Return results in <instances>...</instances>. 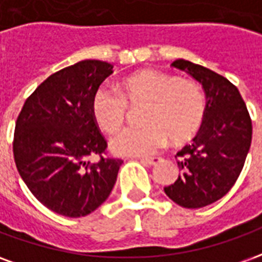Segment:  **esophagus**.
I'll use <instances>...</instances> for the list:
<instances>
[{"instance_id":"34e87169","label":"esophagus","mask_w":262,"mask_h":262,"mask_svg":"<svg viewBox=\"0 0 262 262\" xmlns=\"http://www.w3.org/2000/svg\"><path fill=\"white\" fill-rule=\"evenodd\" d=\"M140 163L146 165H156L161 163V159L160 157H146V159L143 157V159H140Z\"/></svg>"}]
</instances>
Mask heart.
Segmentation results:
<instances>
[{
    "label": "heart",
    "instance_id": "heart-1",
    "mask_svg": "<svg viewBox=\"0 0 262 262\" xmlns=\"http://www.w3.org/2000/svg\"><path fill=\"white\" fill-rule=\"evenodd\" d=\"M129 106H144V126L127 127L111 140L112 151L120 156H148L164 146L168 137L176 144L189 142L201 130L206 101L201 86L189 80L157 70H140L120 82V94L105 86L92 97V116L105 132L125 123Z\"/></svg>",
    "mask_w": 262,
    "mask_h": 262
}]
</instances>
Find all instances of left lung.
<instances>
[{
	"instance_id": "obj_1",
	"label": "left lung",
	"mask_w": 262,
	"mask_h": 262,
	"mask_svg": "<svg viewBox=\"0 0 262 262\" xmlns=\"http://www.w3.org/2000/svg\"><path fill=\"white\" fill-rule=\"evenodd\" d=\"M171 66L202 85L206 115L192 144L177 153L181 176L164 192L182 208H203L225 196L237 181L251 146L253 126L237 86L223 75L184 59Z\"/></svg>"
}]
</instances>
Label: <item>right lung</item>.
Wrapping results in <instances>:
<instances>
[{
    "label": "right lung",
    "mask_w": 262,
    "mask_h": 262,
    "mask_svg": "<svg viewBox=\"0 0 262 262\" xmlns=\"http://www.w3.org/2000/svg\"><path fill=\"white\" fill-rule=\"evenodd\" d=\"M112 64L82 60L54 73L25 101L16 119L14 159L35 198L56 213L81 217L99 208L114 189L122 160L103 159L106 140L91 102ZM98 155L91 165L86 159Z\"/></svg>",
    "instance_id": "obj_1"
}]
</instances>
